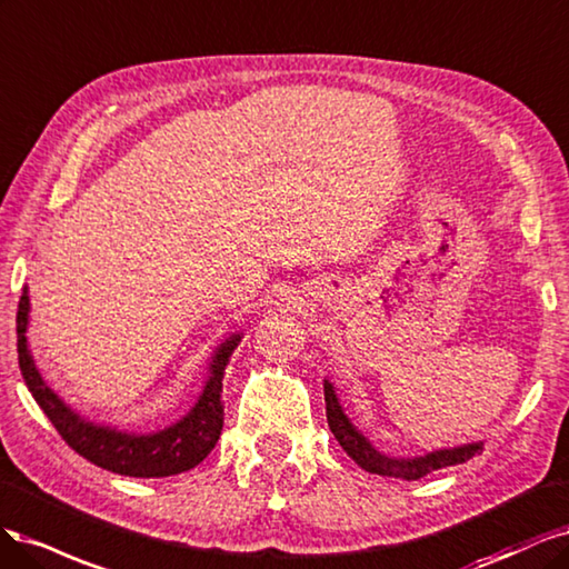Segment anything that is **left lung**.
Instances as JSON below:
<instances>
[{"label":"left lung","mask_w":569,"mask_h":569,"mask_svg":"<svg viewBox=\"0 0 569 569\" xmlns=\"http://www.w3.org/2000/svg\"><path fill=\"white\" fill-rule=\"evenodd\" d=\"M323 397H326V418H328V428L336 435L340 447L347 451V456L352 458L357 466H361L366 472H376L382 475V478H401V480H420L426 478L428 472L447 468V466H458L470 461L472 456H478L482 451V442L475 445H463V447H453V449H439L426 456H416V458H392L385 456L373 445L366 439L352 423L350 418L345 416L338 395L333 390V385L323 380Z\"/></svg>","instance_id":"left-lung-1"}]
</instances>
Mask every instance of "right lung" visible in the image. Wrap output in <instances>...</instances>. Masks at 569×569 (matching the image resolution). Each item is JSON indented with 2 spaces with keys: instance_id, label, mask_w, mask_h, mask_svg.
I'll list each match as a JSON object with an SVG mask.
<instances>
[{
  "instance_id": "right-lung-1",
  "label": "right lung",
  "mask_w": 569,
  "mask_h": 569,
  "mask_svg": "<svg viewBox=\"0 0 569 569\" xmlns=\"http://www.w3.org/2000/svg\"><path fill=\"white\" fill-rule=\"evenodd\" d=\"M28 311L30 300L26 286L16 315L18 366H21L23 380L34 401H38L40 409L51 420V426L59 430L72 451H78L89 463L118 475H127V478H170V475L196 468L214 449L224 426L222 378L229 357L241 336H231L217 347L210 361V378L206 382V390L198 397L196 407L179 423L153 435H134L118 428L89 423V420L80 418L68 405H63V399L57 392L47 388L28 350Z\"/></svg>"
}]
</instances>
